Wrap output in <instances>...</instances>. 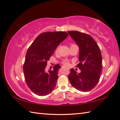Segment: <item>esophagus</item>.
Here are the masks:
<instances>
[{
	"mask_svg": "<svg viewBox=\"0 0 120 120\" xmlns=\"http://www.w3.org/2000/svg\"><path fill=\"white\" fill-rule=\"evenodd\" d=\"M62 68H65V67H62Z\"/></svg>",
	"mask_w": 120,
	"mask_h": 120,
	"instance_id": "1",
	"label": "esophagus"
}]
</instances>
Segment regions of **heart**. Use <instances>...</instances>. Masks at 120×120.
Returning a JSON list of instances; mask_svg holds the SVG:
<instances>
[{
	"label": "heart",
	"mask_w": 120,
	"mask_h": 120,
	"mask_svg": "<svg viewBox=\"0 0 120 120\" xmlns=\"http://www.w3.org/2000/svg\"><path fill=\"white\" fill-rule=\"evenodd\" d=\"M58 47H57L56 49V52H58ZM63 63V64H64L65 65H69V63H68V61H64Z\"/></svg>",
	"instance_id": "obj_1"
}]
</instances>
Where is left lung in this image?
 Here are the masks:
<instances>
[{"instance_id":"obj_1","label":"left lung","mask_w":120,"mask_h":120,"mask_svg":"<svg viewBox=\"0 0 120 120\" xmlns=\"http://www.w3.org/2000/svg\"><path fill=\"white\" fill-rule=\"evenodd\" d=\"M68 34L79 47V63L77 67L81 70L78 73L71 68L68 79L77 90L89 91L96 86L100 78L102 67L101 50L90 35L77 31H70Z\"/></svg>"}]
</instances>
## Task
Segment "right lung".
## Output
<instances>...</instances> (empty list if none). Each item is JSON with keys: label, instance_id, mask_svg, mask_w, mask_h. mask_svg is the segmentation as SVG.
I'll use <instances>...</instances> for the list:
<instances>
[{"label": "right lung", "instance_id": "1", "mask_svg": "<svg viewBox=\"0 0 120 120\" xmlns=\"http://www.w3.org/2000/svg\"><path fill=\"white\" fill-rule=\"evenodd\" d=\"M68 36L64 31L42 33L28 49L23 67L24 77L28 86L37 95H48L55 89L61 66L56 64L52 71H48L46 67L56 48Z\"/></svg>", "mask_w": 120, "mask_h": 120}]
</instances>
